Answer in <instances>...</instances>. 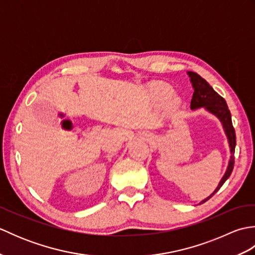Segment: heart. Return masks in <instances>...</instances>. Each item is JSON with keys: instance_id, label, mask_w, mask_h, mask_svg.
Returning <instances> with one entry per match:
<instances>
[{"instance_id": "heart-1", "label": "heart", "mask_w": 255, "mask_h": 255, "mask_svg": "<svg viewBox=\"0 0 255 255\" xmlns=\"http://www.w3.org/2000/svg\"><path fill=\"white\" fill-rule=\"evenodd\" d=\"M149 92L151 96H152V99H154V101L158 103H164L165 101L169 100V97L173 94V89L169 84L155 82L149 86ZM181 103L182 101L180 97L174 95L169 101V107L171 110H177V108L180 107Z\"/></svg>"}]
</instances>
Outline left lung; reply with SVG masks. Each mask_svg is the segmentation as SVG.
Listing matches in <instances>:
<instances>
[{
    "mask_svg": "<svg viewBox=\"0 0 255 255\" xmlns=\"http://www.w3.org/2000/svg\"><path fill=\"white\" fill-rule=\"evenodd\" d=\"M187 74L189 79H191V83L194 89L193 97L191 101V110H198V108L204 107L206 111L213 114L216 117H217L221 125H223V128L225 130V133L228 139L229 148H230V160L228 162V166H227L226 173L224 174L223 178H221L218 186L216 187L215 191L211 193L207 198L203 199L199 204H203L207 202L209 198H211L214 195L217 193L220 187L224 185V183L228 180L229 176L231 175V172L234 170L235 165V148H236V131L235 128L232 126V121H231V114L228 108V105L225 101L224 97H221L217 92H216L211 86L208 84L207 81L200 77L199 74L187 71Z\"/></svg>",
    "mask_w": 255,
    "mask_h": 255,
    "instance_id": "8db88e82",
    "label": "left lung"
}]
</instances>
